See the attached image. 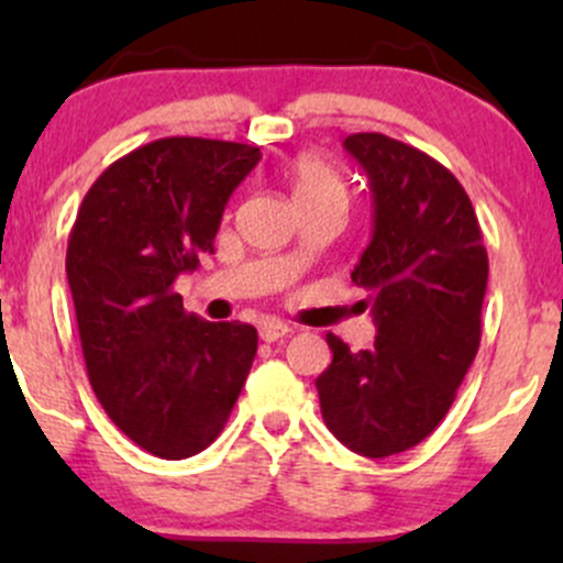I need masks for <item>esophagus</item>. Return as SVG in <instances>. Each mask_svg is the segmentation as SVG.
<instances>
[{
    "mask_svg": "<svg viewBox=\"0 0 563 563\" xmlns=\"http://www.w3.org/2000/svg\"><path fill=\"white\" fill-rule=\"evenodd\" d=\"M288 333H290V328L286 325V322H280V320H264L262 325H260L262 341H267V344H273V341L286 339Z\"/></svg>",
    "mask_w": 563,
    "mask_h": 563,
    "instance_id": "obj_1",
    "label": "esophagus"
}]
</instances>
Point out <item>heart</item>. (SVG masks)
<instances>
[{"label":"heart","mask_w":563,"mask_h":563,"mask_svg":"<svg viewBox=\"0 0 563 563\" xmlns=\"http://www.w3.org/2000/svg\"><path fill=\"white\" fill-rule=\"evenodd\" d=\"M290 187L296 206L301 203H335L346 209V185L331 166L318 158L303 156L290 166Z\"/></svg>","instance_id":"1"}]
</instances>
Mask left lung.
<instances>
[{
	"mask_svg": "<svg viewBox=\"0 0 563 563\" xmlns=\"http://www.w3.org/2000/svg\"><path fill=\"white\" fill-rule=\"evenodd\" d=\"M373 192V235L352 280L367 290L376 344L352 352L328 333L333 363L314 386L325 426L365 457L423 442L448 416L482 341L487 251L463 185L418 147L349 134Z\"/></svg>",
	"mask_w": 563,
	"mask_h": 563,
	"instance_id": "8db88e82",
	"label": "left lung"
}]
</instances>
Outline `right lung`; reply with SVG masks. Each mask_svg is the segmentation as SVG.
Listing matches in <instances>:
<instances>
[{
  "instance_id": "add662e5",
  "label": "right lung",
  "mask_w": 563,
  "mask_h": 563,
  "mask_svg": "<svg viewBox=\"0 0 563 563\" xmlns=\"http://www.w3.org/2000/svg\"><path fill=\"white\" fill-rule=\"evenodd\" d=\"M260 158L243 142H147L95 179L70 230L89 384L108 418L166 461L214 442L254 363V325L187 314L172 286L214 254L224 206Z\"/></svg>"
}]
</instances>
